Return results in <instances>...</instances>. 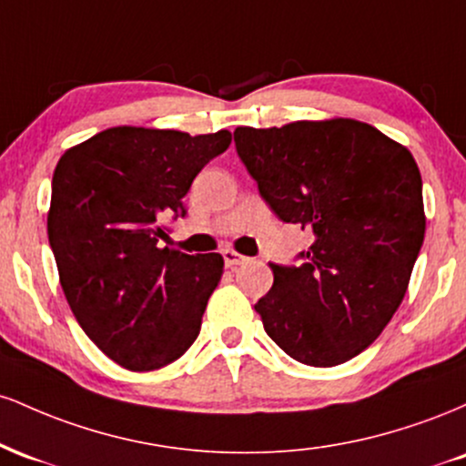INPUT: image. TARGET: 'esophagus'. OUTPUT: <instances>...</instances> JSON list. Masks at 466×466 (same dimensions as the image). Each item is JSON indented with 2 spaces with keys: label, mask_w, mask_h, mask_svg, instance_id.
Instances as JSON below:
<instances>
[{
  "label": "esophagus",
  "mask_w": 466,
  "mask_h": 466,
  "mask_svg": "<svg viewBox=\"0 0 466 466\" xmlns=\"http://www.w3.org/2000/svg\"><path fill=\"white\" fill-rule=\"evenodd\" d=\"M221 254H223V260H226V265L229 267V269H234V267L248 263V256L238 254V251H234V249H223Z\"/></svg>",
  "instance_id": "1"
}]
</instances>
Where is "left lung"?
Wrapping results in <instances>:
<instances>
[{
  "instance_id": "left-lung-1",
  "label": "left lung",
  "mask_w": 466,
  "mask_h": 466,
  "mask_svg": "<svg viewBox=\"0 0 466 466\" xmlns=\"http://www.w3.org/2000/svg\"><path fill=\"white\" fill-rule=\"evenodd\" d=\"M234 142L271 210L313 232L300 265H271L274 287L254 307L267 335L307 366L352 360L408 291L425 238L419 166L350 117L238 127Z\"/></svg>"
}]
</instances>
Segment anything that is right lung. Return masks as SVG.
I'll return each instance as SVG.
<instances>
[{
	"mask_svg": "<svg viewBox=\"0 0 466 466\" xmlns=\"http://www.w3.org/2000/svg\"><path fill=\"white\" fill-rule=\"evenodd\" d=\"M229 142L226 129L114 127L58 159L47 238L63 293L80 329L127 370H157L199 335L223 256L162 248L164 223L186 217L192 179Z\"/></svg>",
	"mask_w": 466,
	"mask_h": 466,
	"instance_id": "add662e5",
	"label": "right lung"
}]
</instances>
